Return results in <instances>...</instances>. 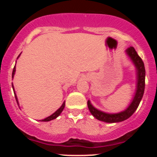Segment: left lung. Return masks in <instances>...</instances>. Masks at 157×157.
<instances>
[{
  "label": "left lung",
  "instance_id": "obj_1",
  "mask_svg": "<svg viewBox=\"0 0 157 157\" xmlns=\"http://www.w3.org/2000/svg\"><path fill=\"white\" fill-rule=\"evenodd\" d=\"M127 53L130 56V59H132L134 65L138 70V84H137V91H136L135 96L130 105V106L123 112L117 113V114H108L103 112L96 109L94 106L90 104V101H88L87 105H88L89 110L91 112V114L98 120L106 122V123H118L123 120H126L129 117L134 114L136 109H138V105L140 104L141 98L143 97L144 90H145V70L144 63L141 58L138 55L134 47L130 46L127 49Z\"/></svg>",
  "mask_w": 157,
  "mask_h": 157
}]
</instances>
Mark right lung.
Returning <instances> with one entry per match:
<instances>
[{"label": "right lung", "instance_id": "obj_1", "mask_svg": "<svg viewBox=\"0 0 157 157\" xmlns=\"http://www.w3.org/2000/svg\"><path fill=\"white\" fill-rule=\"evenodd\" d=\"M19 56H18V57H19ZM15 71H16V67H14L13 71H12V78H13L14 75H15ZM12 88H13V90H14L13 85H12ZM14 94H15V92H14ZM15 98H16V102H17V104H18L17 97H16V94H15ZM18 105H19V104H18ZM64 106H65V102H63V105H61V107H60V108H59V109H58V110L56 111V112H54V113H53V114L51 115V116H48V117L45 118V120H41V121H43V122H48V121H50V120H54V119H56V117H58V116H59V115H60V113H61V112H62V111H63V109H64Z\"/></svg>", "mask_w": 157, "mask_h": 157}]
</instances>
